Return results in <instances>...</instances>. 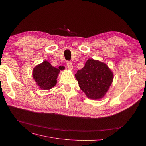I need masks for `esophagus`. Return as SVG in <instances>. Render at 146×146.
I'll return each instance as SVG.
<instances>
[{
	"label": "esophagus",
	"instance_id": "1",
	"mask_svg": "<svg viewBox=\"0 0 146 146\" xmlns=\"http://www.w3.org/2000/svg\"><path fill=\"white\" fill-rule=\"evenodd\" d=\"M66 66H67L68 68H69L70 70H72L73 69L72 64L70 61H67V62H66Z\"/></svg>",
	"mask_w": 146,
	"mask_h": 146
}]
</instances>
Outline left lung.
Wrapping results in <instances>:
<instances>
[{"instance_id": "obj_1", "label": "left lung", "mask_w": 146, "mask_h": 146, "mask_svg": "<svg viewBox=\"0 0 146 146\" xmlns=\"http://www.w3.org/2000/svg\"><path fill=\"white\" fill-rule=\"evenodd\" d=\"M75 76L81 90L91 99L102 98L113 80V73L108 66L93 59L88 60Z\"/></svg>"}]
</instances>
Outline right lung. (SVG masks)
Segmentation results:
<instances>
[{
    "instance_id": "add662e5",
    "label": "right lung",
    "mask_w": 146,
    "mask_h": 146,
    "mask_svg": "<svg viewBox=\"0 0 146 146\" xmlns=\"http://www.w3.org/2000/svg\"><path fill=\"white\" fill-rule=\"evenodd\" d=\"M63 66L56 68L47 61L35 66L33 70V77L39 87L42 90H50L55 86L56 79Z\"/></svg>"
}]
</instances>
